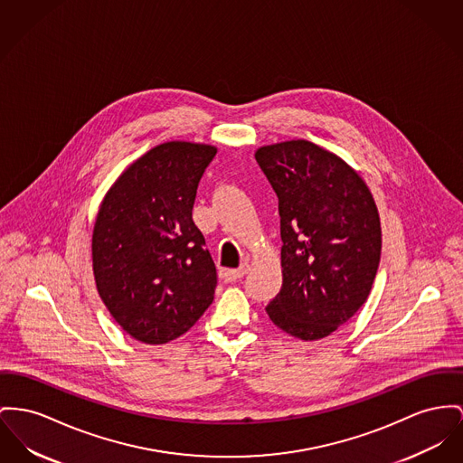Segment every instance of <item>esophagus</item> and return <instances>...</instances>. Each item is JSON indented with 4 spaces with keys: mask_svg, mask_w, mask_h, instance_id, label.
<instances>
[{
    "mask_svg": "<svg viewBox=\"0 0 463 463\" xmlns=\"http://www.w3.org/2000/svg\"><path fill=\"white\" fill-rule=\"evenodd\" d=\"M249 272V265L242 263L239 269H233V270H222V278L226 282H233L237 279H242Z\"/></svg>",
    "mask_w": 463,
    "mask_h": 463,
    "instance_id": "34e87169",
    "label": "esophagus"
}]
</instances>
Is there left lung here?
Masks as SVG:
<instances>
[{"label":"left lung","instance_id":"8db88e82","mask_svg":"<svg viewBox=\"0 0 463 463\" xmlns=\"http://www.w3.org/2000/svg\"><path fill=\"white\" fill-rule=\"evenodd\" d=\"M256 161L279 198L282 288L267 314L282 332L317 340L369 297L381 260V221L364 179L307 142L260 147Z\"/></svg>","mask_w":463,"mask_h":463}]
</instances>
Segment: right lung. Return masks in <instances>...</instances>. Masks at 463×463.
<instances>
[{
	"label": "right lung",
	"mask_w": 463,
	"mask_h": 463,
	"mask_svg": "<svg viewBox=\"0 0 463 463\" xmlns=\"http://www.w3.org/2000/svg\"><path fill=\"white\" fill-rule=\"evenodd\" d=\"M216 153L205 144H159L131 163L101 202L94 280L105 307L133 339H177L214 300L216 265L193 222V205Z\"/></svg>",
	"instance_id": "right-lung-1"
}]
</instances>
